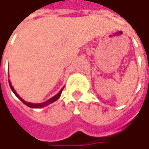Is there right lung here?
<instances>
[{
    "label": "right lung",
    "instance_id": "add662e5",
    "mask_svg": "<svg viewBox=\"0 0 149 149\" xmlns=\"http://www.w3.org/2000/svg\"><path fill=\"white\" fill-rule=\"evenodd\" d=\"M9 84H10V89L12 90V91L14 92V94L16 95L17 97H18L19 100H21L22 102H23L24 104L25 105H27L29 107H30V108H43V107H45V106H47V105H49V104H51V103H53L54 101H56V100L58 99L59 97H60V95H61V93H62V91L63 90V88L62 89V90L59 91L58 93L57 94V95H55L54 97H52V98H50L49 100H48L47 101H45V102H43V103H39V104H33V103H30V102H26L25 100H24L19 95L16 93V91H15L14 89V87L12 86V85L10 83V81H9Z\"/></svg>",
    "mask_w": 149,
    "mask_h": 149
}]
</instances>
